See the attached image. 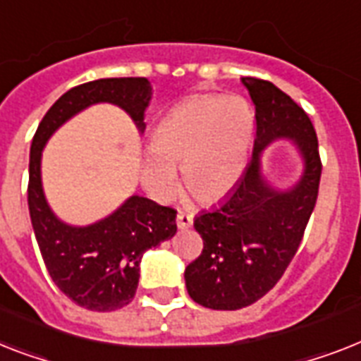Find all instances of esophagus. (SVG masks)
Masks as SVG:
<instances>
[{
    "instance_id": "obj_1",
    "label": "esophagus",
    "mask_w": 361,
    "mask_h": 361,
    "mask_svg": "<svg viewBox=\"0 0 361 361\" xmlns=\"http://www.w3.org/2000/svg\"><path fill=\"white\" fill-rule=\"evenodd\" d=\"M176 222H178V228H180V230H187V228L192 226V213H187V211H178Z\"/></svg>"
}]
</instances>
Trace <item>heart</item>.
Returning <instances> with one entry per match:
<instances>
[{
    "mask_svg": "<svg viewBox=\"0 0 361 361\" xmlns=\"http://www.w3.org/2000/svg\"><path fill=\"white\" fill-rule=\"evenodd\" d=\"M252 133L254 113L239 96L181 99L155 126L152 150L142 163V183L152 195L166 198L174 192L180 165L192 195L219 200L241 180Z\"/></svg>",
    "mask_w": 361,
    "mask_h": 361,
    "instance_id": "1",
    "label": "heart"
}]
</instances>
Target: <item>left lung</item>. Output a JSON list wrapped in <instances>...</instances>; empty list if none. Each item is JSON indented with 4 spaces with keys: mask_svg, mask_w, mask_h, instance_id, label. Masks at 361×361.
Returning a JSON list of instances; mask_svg holds the SVG:
<instances>
[{
    "mask_svg": "<svg viewBox=\"0 0 361 361\" xmlns=\"http://www.w3.org/2000/svg\"><path fill=\"white\" fill-rule=\"evenodd\" d=\"M243 83L256 105L254 154L221 206L195 219L204 248L185 269L189 297L209 310H241L276 286L302 243L323 171L306 111L271 81ZM276 138H291L305 159L303 178L289 191L272 190L261 176L262 148Z\"/></svg>",
    "mask_w": 361,
    "mask_h": 361,
    "instance_id": "8db88e82",
    "label": "left lung"
}]
</instances>
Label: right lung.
Wrapping results in <instances>:
<instances>
[{"label":"right lung","instance_id":"1","mask_svg":"<svg viewBox=\"0 0 361 361\" xmlns=\"http://www.w3.org/2000/svg\"><path fill=\"white\" fill-rule=\"evenodd\" d=\"M152 87L146 78H107L78 85L44 114L31 142L27 204L44 265L61 291L78 306L114 312L133 300L139 263L148 248L174 237L176 209L145 196H131L104 221L68 226L51 213L40 181V155L46 140L70 116L92 104L118 105L145 130Z\"/></svg>","mask_w":361,"mask_h":361}]
</instances>
